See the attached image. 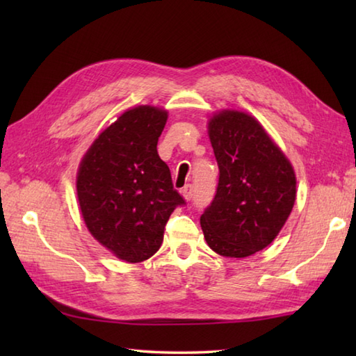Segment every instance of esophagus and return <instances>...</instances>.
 Returning a JSON list of instances; mask_svg holds the SVG:
<instances>
[{
    "mask_svg": "<svg viewBox=\"0 0 356 356\" xmlns=\"http://www.w3.org/2000/svg\"><path fill=\"white\" fill-rule=\"evenodd\" d=\"M180 193H182V195L186 200H190L193 197V185H185Z\"/></svg>",
    "mask_w": 356,
    "mask_h": 356,
    "instance_id": "34e87169",
    "label": "esophagus"
}]
</instances>
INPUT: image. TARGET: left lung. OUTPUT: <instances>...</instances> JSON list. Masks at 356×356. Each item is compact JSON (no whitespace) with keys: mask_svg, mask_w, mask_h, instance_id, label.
Wrapping results in <instances>:
<instances>
[{"mask_svg":"<svg viewBox=\"0 0 356 356\" xmlns=\"http://www.w3.org/2000/svg\"><path fill=\"white\" fill-rule=\"evenodd\" d=\"M218 165L214 200L200 217L208 246L243 259L261 251L282 231L295 203L291 162L252 116L223 110L208 124Z\"/></svg>","mask_w":356,"mask_h":356,"instance_id":"left-lung-1","label":"left lung"}]
</instances>
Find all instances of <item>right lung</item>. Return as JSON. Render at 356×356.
<instances>
[{"label":"right lung","instance_id":"obj_1","mask_svg":"<svg viewBox=\"0 0 356 356\" xmlns=\"http://www.w3.org/2000/svg\"><path fill=\"white\" fill-rule=\"evenodd\" d=\"M168 113L151 105L125 111L104 130L79 165L76 190L90 234L128 263L154 255L165 225L185 199L157 154Z\"/></svg>","mask_w":356,"mask_h":356}]
</instances>
